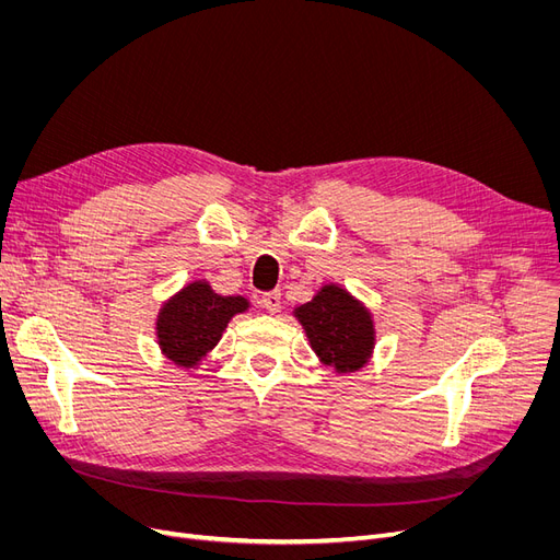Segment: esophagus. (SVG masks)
I'll return each instance as SVG.
<instances>
[{"instance_id":"1","label":"esophagus","mask_w":560,"mask_h":560,"mask_svg":"<svg viewBox=\"0 0 560 560\" xmlns=\"http://www.w3.org/2000/svg\"><path fill=\"white\" fill-rule=\"evenodd\" d=\"M262 308L270 311V313H279L281 311V292L272 290V292H265L262 295Z\"/></svg>"}]
</instances>
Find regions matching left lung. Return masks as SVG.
<instances>
[{"label": "left lung", "mask_w": 560, "mask_h": 560, "mask_svg": "<svg viewBox=\"0 0 560 560\" xmlns=\"http://www.w3.org/2000/svg\"><path fill=\"white\" fill-rule=\"evenodd\" d=\"M295 317L322 363L336 372H357L368 363L374 349V322L345 288L325 285L311 302L295 308Z\"/></svg>", "instance_id": "obj_1"}]
</instances>
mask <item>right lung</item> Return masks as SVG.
Segmentation results:
<instances>
[{"instance_id":"add662e5","label":"right lung","mask_w":560,"mask_h":560,"mask_svg":"<svg viewBox=\"0 0 560 560\" xmlns=\"http://www.w3.org/2000/svg\"><path fill=\"white\" fill-rule=\"evenodd\" d=\"M245 298H224L206 281H192L167 300L156 319L163 354L179 368H195L220 342L229 319L245 313Z\"/></svg>"}]
</instances>
